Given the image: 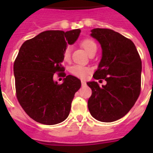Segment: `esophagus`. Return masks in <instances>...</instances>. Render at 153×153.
<instances>
[{
  "label": "esophagus",
  "instance_id": "1",
  "mask_svg": "<svg viewBox=\"0 0 153 153\" xmlns=\"http://www.w3.org/2000/svg\"><path fill=\"white\" fill-rule=\"evenodd\" d=\"M81 85H82V86H84L86 85V83L85 82V81H81Z\"/></svg>",
  "mask_w": 153,
  "mask_h": 153
}]
</instances>
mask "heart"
<instances>
[{"label":"heart","instance_id":"obj_1","mask_svg":"<svg viewBox=\"0 0 153 153\" xmlns=\"http://www.w3.org/2000/svg\"><path fill=\"white\" fill-rule=\"evenodd\" d=\"M81 45L84 47L88 54L90 53L94 49H97L96 44L95 41H92V39L89 38H86V39L82 40L81 41ZM71 57V48L70 47H67L65 48L63 53V58L64 60L66 61H69ZM91 70L89 68L84 67V66L81 65H74L70 68V72L73 75H75L77 78H81V79H84L86 78L88 75L90 73Z\"/></svg>","mask_w":153,"mask_h":153}]
</instances>
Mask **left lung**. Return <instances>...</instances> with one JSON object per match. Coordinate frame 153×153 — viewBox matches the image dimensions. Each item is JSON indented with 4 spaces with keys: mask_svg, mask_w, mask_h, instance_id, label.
<instances>
[{
    "mask_svg": "<svg viewBox=\"0 0 153 153\" xmlns=\"http://www.w3.org/2000/svg\"><path fill=\"white\" fill-rule=\"evenodd\" d=\"M91 32L102 49L93 78L104 79L106 84L100 87L96 81L86 83L92 89L88 108L98 121L112 122L127 114L139 96L141 60L133 42L118 32L100 28Z\"/></svg>",
    "mask_w": 153,
    "mask_h": 153,
    "instance_id": "obj_1",
    "label": "left lung"
}]
</instances>
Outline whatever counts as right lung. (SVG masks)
Here are the masks:
<instances>
[{
    "mask_svg": "<svg viewBox=\"0 0 153 153\" xmlns=\"http://www.w3.org/2000/svg\"><path fill=\"white\" fill-rule=\"evenodd\" d=\"M80 32L79 29L45 31L26 41L20 48L14 63L17 98L26 113L37 122L57 124L69 115L81 82L69 75L58 84L53 75L64 71V49L77 41ZM59 75L66 76L64 72Z\"/></svg>",
    "mask_w": 153,
    "mask_h": 153,
    "instance_id": "right-lung-1",
    "label": "right lung"
}]
</instances>
